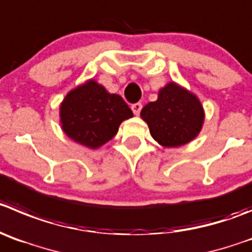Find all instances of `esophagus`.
Here are the masks:
<instances>
[{
    "label": "esophagus",
    "instance_id": "1",
    "mask_svg": "<svg viewBox=\"0 0 252 252\" xmlns=\"http://www.w3.org/2000/svg\"><path fill=\"white\" fill-rule=\"evenodd\" d=\"M142 108H143L142 103H134V104L131 105V110H133V113L135 115H139V113H140V110H142Z\"/></svg>",
    "mask_w": 252,
    "mask_h": 252
}]
</instances>
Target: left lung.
I'll use <instances>...</instances> for the list:
<instances>
[{"label": "left lung", "instance_id": "obj_1", "mask_svg": "<svg viewBox=\"0 0 252 252\" xmlns=\"http://www.w3.org/2000/svg\"><path fill=\"white\" fill-rule=\"evenodd\" d=\"M152 137L164 147H180L194 139L204 122V110L194 94L175 83L159 91L158 100L140 112Z\"/></svg>", "mask_w": 252, "mask_h": 252}]
</instances>
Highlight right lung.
<instances>
[{"instance_id": "right-lung-1", "label": "right lung", "mask_w": 252, "mask_h": 252, "mask_svg": "<svg viewBox=\"0 0 252 252\" xmlns=\"http://www.w3.org/2000/svg\"><path fill=\"white\" fill-rule=\"evenodd\" d=\"M131 109L118 94H109L94 81L73 89L61 105V123L70 139L98 148L114 137Z\"/></svg>"}]
</instances>
